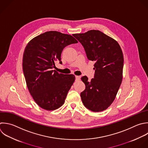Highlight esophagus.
<instances>
[{
  "label": "esophagus",
  "instance_id": "obj_1",
  "mask_svg": "<svg viewBox=\"0 0 148 148\" xmlns=\"http://www.w3.org/2000/svg\"><path fill=\"white\" fill-rule=\"evenodd\" d=\"M75 79H76V81H78L80 80V77L79 76H75Z\"/></svg>",
  "mask_w": 148,
  "mask_h": 148
}]
</instances>
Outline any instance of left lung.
Listing matches in <instances>:
<instances>
[{
  "label": "left lung",
  "instance_id": "left-lung-1",
  "mask_svg": "<svg viewBox=\"0 0 148 148\" xmlns=\"http://www.w3.org/2000/svg\"><path fill=\"white\" fill-rule=\"evenodd\" d=\"M73 36L84 47L87 58L95 62L94 78L81 79L86 86L80 93L82 102L92 112L103 111L113 102L122 82V50L115 40L98 30Z\"/></svg>",
  "mask_w": 148,
  "mask_h": 148
}]
</instances>
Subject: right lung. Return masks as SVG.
<instances>
[{"label":"right lung","instance_id":"add662e5","mask_svg":"<svg viewBox=\"0 0 148 148\" xmlns=\"http://www.w3.org/2000/svg\"><path fill=\"white\" fill-rule=\"evenodd\" d=\"M77 43L70 35L49 31L34 38L27 45L23 55V72L31 95L42 108L53 110L64 104L75 77L53 69L56 61L62 64L63 49Z\"/></svg>","mask_w":148,"mask_h":148}]
</instances>
